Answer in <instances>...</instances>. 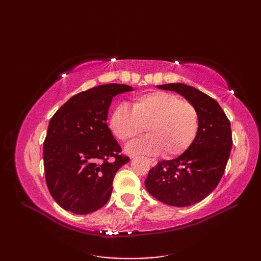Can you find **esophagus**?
Segmentation results:
<instances>
[{
  "label": "esophagus",
  "instance_id": "34e87169",
  "mask_svg": "<svg viewBox=\"0 0 261 261\" xmlns=\"http://www.w3.org/2000/svg\"><path fill=\"white\" fill-rule=\"evenodd\" d=\"M148 163L150 164V166H152V167H153V166L157 165V162L154 159H148Z\"/></svg>",
  "mask_w": 261,
  "mask_h": 261
}]
</instances>
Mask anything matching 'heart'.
<instances>
[{
    "label": "heart",
    "mask_w": 261,
    "mask_h": 261,
    "mask_svg": "<svg viewBox=\"0 0 261 261\" xmlns=\"http://www.w3.org/2000/svg\"><path fill=\"white\" fill-rule=\"evenodd\" d=\"M147 130L150 134L129 143L132 154L178 156L190 147L198 131V114L191 103L174 94L152 92L136 98L132 109L118 105L110 116V127L121 141H127Z\"/></svg>",
    "instance_id": "heart-1"
}]
</instances>
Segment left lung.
Here are the masks:
<instances>
[{
    "label": "left lung",
    "instance_id": "8db88e82",
    "mask_svg": "<svg viewBox=\"0 0 261 261\" xmlns=\"http://www.w3.org/2000/svg\"><path fill=\"white\" fill-rule=\"evenodd\" d=\"M184 96L198 114V131L180 156L159 162L145 185L151 195L170 206H190L214 191L224 174L232 148L230 121L214 98L181 83L157 85Z\"/></svg>",
    "mask_w": 261,
    "mask_h": 261
}]
</instances>
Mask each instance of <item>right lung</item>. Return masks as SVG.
I'll use <instances>...</instances> for the list:
<instances>
[{
    "label": "right lung",
    "instance_id": "right-lung-1",
    "mask_svg": "<svg viewBox=\"0 0 261 261\" xmlns=\"http://www.w3.org/2000/svg\"><path fill=\"white\" fill-rule=\"evenodd\" d=\"M134 88L104 84L70 97L48 125L43 167L48 190L59 206L88 214L107 204L113 178L129 162L108 126L112 98Z\"/></svg>",
    "mask_w": 261,
    "mask_h": 261
}]
</instances>
